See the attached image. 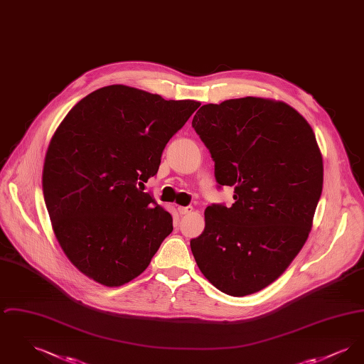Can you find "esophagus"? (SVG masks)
Instances as JSON below:
<instances>
[{
    "instance_id": "1",
    "label": "esophagus",
    "mask_w": 364,
    "mask_h": 364,
    "mask_svg": "<svg viewBox=\"0 0 364 364\" xmlns=\"http://www.w3.org/2000/svg\"><path fill=\"white\" fill-rule=\"evenodd\" d=\"M193 211V208L192 206H178V213L181 214V215H186V214H191Z\"/></svg>"
}]
</instances>
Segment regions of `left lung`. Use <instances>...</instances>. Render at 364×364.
<instances>
[{
	"label": "left lung",
	"instance_id": "obj_1",
	"mask_svg": "<svg viewBox=\"0 0 364 364\" xmlns=\"http://www.w3.org/2000/svg\"><path fill=\"white\" fill-rule=\"evenodd\" d=\"M192 127L235 188L230 208L205 210L191 240L203 276L235 297L259 292L292 263L311 232L323 161L311 125L281 101L245 97L203 105Z\"/></svg>",
	"mask_w": 364,
	"mask_h": 364
}]
</instances>
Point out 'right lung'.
Listing matches in <instances>:
<instances>
[{
  "label": "right lung",
  "instance_id": "1",
  "mask_svg": "<svg viewBox=\"0 0 364 364\" xmlns=\"http://www.w3.org/2000/svg\"><path fill=\"white\" fill-rule=\"evenodd\" d=\"M199 106L113 85L79 101L55 129L42 172L45 203L64 254L87 277L122 287L172 233V215L144 183Z\"/></svg>",
  "mask_w": 364,
  "mask_h": 364
}]
</instances>
